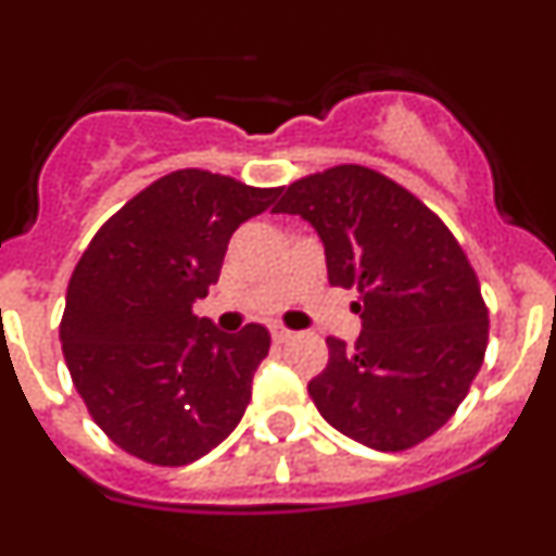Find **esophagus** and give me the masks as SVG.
I'll list each match as a JSON object with an SVG mask.
<instances>
[{
  "label": "esophagus",
  "mask_w": 556,
  "mask_h": 556,
  "mask_svg": "<svg viewBox=\"0 0 556 556\" xmlns=\"http://www.w3.org/2000/svg\"><path fill=\"white\" fill-rule=\"evenodd\" d=\"M290 330L288 328H282V325H271V339L277 341V344H282V341H288L290 339Z\"/></svg>",
  "instance_id": "obj_1"
}]
</instances>
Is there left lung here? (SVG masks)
Here are the masks:
<instances>
[{"label":"left lung","mask_w":556,"mask_h":556,"mask_svg":"<svg viewBox=\"0 0 556 556\" xmlns=\"http://www.w3.org/2000/svg\"><path fill=\"white\" fill-rule=\"evenodd\" d=\"M282 190L274 212L317 231L330 285L361 290V336L355 346L325 341L314 406L357 444L412 450L446 425L484 363L490 319L473 266L435 212L368 166L341 164Z\"/></svg>","instance_id":"obj_1"}]
</instances>
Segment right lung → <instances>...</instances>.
I'll use <instances>...</instances> for the list:
<instances>
[{"mask_svg": "<svg viewBox=\"0 0 556 556\" xmlns=\"http://www.w3.org/2000/svg\"><path fill=\"white\" fill-rule=\"evenodd\" d=\"M279 188L179 169L155 179L91 239L66 288L61 350L93 422L123 452L188 465L231 435L271 336L195 317L228 239Z\"/></svg>", "mask_w": 556, "mask_h": 556, "instance_id": "obj_1", "label": "right lung"}]
</instances>
